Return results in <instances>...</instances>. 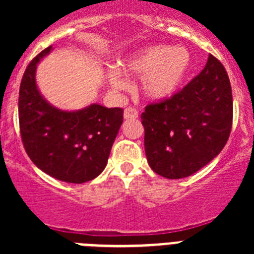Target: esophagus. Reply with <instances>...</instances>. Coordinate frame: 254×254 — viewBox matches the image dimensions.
I'll use <instances>...</instances> for the list:
<instances>
[{
    "label": "esophagus",
    "mask_w": 254,
    "mask_h": 254,
    "mask_svg": "<svg viewBox=\"0 0 254 254\" xmlns=\"http://www.w3.org/2000/svg\"><path fill=\"white\" fill-rule=\"evenodd\" d=\"M123 117H125V120H136V118L138 117V112L132 107L126 108L125 113H123Z\"/></svg>",
    "instance_id": "esophagus-1"
}]
</instances>
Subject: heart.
<instances>
[{
	"label": "heart",
	"mask_w": 254,
	"mask_h": 254,
	"mask_svg": "<svg viewBox=\"0 0 254 254\" xmlns=\"http://www.w3.org/2000/svg\"><path fill=\"white\" fill-rule=\"evenodd\" d=\"M192 67V55L186 47L156 44L141 49L123 62L122 71L128 76H142L141 90L147 98L160 100L178 90ZM120 69H109L108 82L116 90H125L128 81Z\"/></svg>",
	"instance_id": "obj_1"
}]
</instances>
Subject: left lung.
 <instances>
[{
  "label": "left lung",
  "mask_w": 254,
  "mask_h": 254,
  "mask_svg": "<svg viewBox=\"0 0 254 254\" xmlns=\"http://www.w3.org/2000/svg\"><path fill=\"white\" fill-rule=\"evenodd\" d=\"M150 168L168 179L192 176L224 149L233 125L228 73L216 57L169 99L141 114Z\"/></svg>",
  "instance_id": "obj_1"
}]
</instances>
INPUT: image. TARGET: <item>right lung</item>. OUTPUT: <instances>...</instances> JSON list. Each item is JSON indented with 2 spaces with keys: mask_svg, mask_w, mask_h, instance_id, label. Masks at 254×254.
Wrapping results in <instances>:
<instances>
[{
  "mask_svg": "<svg viewBox=\"0 0 254 254\" xmlns=\"http://www.w3.org/2000/svg\"><path fill=\"white\" fill-rule=\"evenodd\" d=\"M52 51H42L26 67L19 91L22 145L31 161L48 176L67 183H85L104 170L123 122L122 108L99 104L61 111L44 99L35 82L37 64Z\"/></svg>",
  "mask_w": 254,
  "mask_h": 254,
  "instance_id": "1",
  "label": "right lung"
}]
</instances>
